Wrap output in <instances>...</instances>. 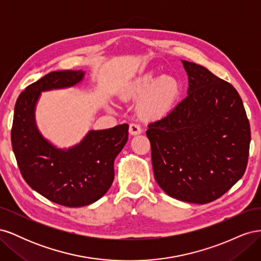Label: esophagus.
Returning <instances> with one entry per match:
<instances>
[{"label": "esophagus", "mask_w": 261, "mask_h": 261, "mask_svg": "<svg viewBox=\"0 0 261 261\" xmlns=\"http://www.w3.org/2000/svg\"><path fill=\"white\" fill-rule=\"evenodd\" d=\"M141 132H143V129H141V127H140V126H139L138 124L132 123V124L129 125V134H130V135H133V136L139 135V134H140Z\"/></svg>", "instance_id": "obj_1"}]
</instances>
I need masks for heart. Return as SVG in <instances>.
Masks as SVG:
<instances>
[{"label":"heart","instance_id":"heart-1","mask_svg":"<svg viewBox=\"0 0 261 261\" xmlns=\"http://www.w3.org/2000/svg\"><path fill=\"white\" fill-rule=\"evenodd\" d=\"M179 92V86L171 77H158L146 73L133 80L125 88L127 97L139 98L138 112L144 118L153 120L167 114Z\"/></svg>","mask_w":261,"mask_h":261}]
</instances>
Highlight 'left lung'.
Masks as SVG:
<instances>
[{
    "label": "left lung",
    "instance_id": "left-lung-1",
    "mask_svg": "<svg viewBox=\"0 0 261 261\" xmlns=\"http://www.w3.org/2000/svg\"><path fill=\"white\" fill-rule=\"evenodd\" d=\"M187 97L148 125L154 178L173 198L208 203L225 194L247 167L250 126L234 87L181 60Z\"/></svg>",
    "mask_w": 261,
    "mask_h": 261
}]
</instances>
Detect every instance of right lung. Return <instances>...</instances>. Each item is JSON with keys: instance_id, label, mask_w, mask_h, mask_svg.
Instances as JSON below:
<instances>
[{"instance_id": "1", "label": "right lung", "mask_w": 261, "mask_h": 261, "mask_svg": "<svg viewBox=\"0 0 261 261\" xmlns=\"http://www.w3.org/2000/svg\"><path fill=\"white\" fill-rule=\"evenodd\" d=\"M83 70H60L29 85L16 101L12 146L26 183L46 199L65 207H84L100 199L114 179V160L128 139V125L89 130L68 149L53 146L39 132L35 111L42 91L69 88L84 80Z\"/></svg>"}]
</instances>
